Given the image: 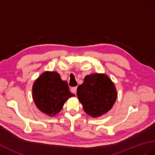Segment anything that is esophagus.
<instances>
[{
  "label": "esophagus",
  "mask_w": 155,
  "mask_h": 155,
  "mask_svg": "<svg viewBox=\"0 0 155 155\" xmlns=\"http://www.w3.org/2000/svg\"><path fill=\"white\" fill-rule=\"evenodd\" d=\"M77 86H76V87H73V88H71V92H73V94H76V93H77Z\"/></svg>",
  "instance_id": "1"
}]
</instances>
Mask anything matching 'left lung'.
<instances>
[{
  "mask_svg": "<svg viewBox=\"0 0 155 155\" xmlns=\"http://www.w3.org/2000/svg\"><path fill=\"white\" fill-rule=\"evenodd\" d=\"M77 94L85 112L94 118L108 112L117 96L116 86L103 73L86 75L83 83L78 86Z\"/></svg>",
  "mask_w": 155,
  "mask_h": 155,
  "instance_id": "8db88e82",
  "label": "left lung"
}]
</instances>
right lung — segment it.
Returning a JSON list of instances; mask_svg holds the SVG:
<instances>
[{"label": "right lung", "instance_id": "add662e5", "mask_svg": "<svg viewBox=\"0 0 155 155\" xmlns=\"http://www.w3.org/2000/svg\"><path fill=\"white\" fill-rule=\"evenodd\" d=\"M74 96L67 82L61 78L56 71H45L34 82L32 98L39 110L53 117L63 109L64 103Z\"/></svg>", "mask_w": 155, "mask_h": 155}]
</instances>
